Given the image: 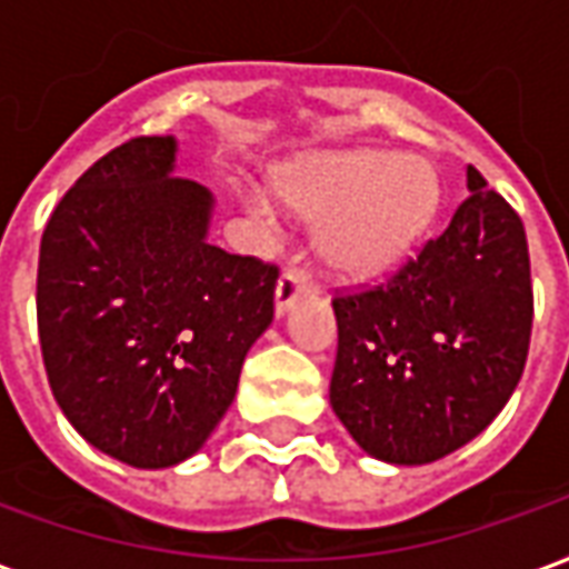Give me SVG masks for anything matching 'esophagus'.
Masks as SVG:
<instances>
[{
  "mask_svg": "<svg viewBox=\"0 0 569 569\" xmlns=\"http://www.w3.org/2000/svg\"><path fill=\"white\" fill-rule=\"evenodd\" d=\"M312 290V281L302 269H284L279 279V288H276V315H284L297 302V297L309 293Z\"/></svg>",
  "mask_w": 569,
  "mask_h": 569,
  "instance_id": "obj_1",
  "label": "esophagus"
}]
</instances>
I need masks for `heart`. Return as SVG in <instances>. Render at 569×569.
<instances>
[{"mask_svg": "<svg viewBox=\"0 0 569 569\" xmlns=\"http://www.w3.org/2000/svg\"><path fill=\"white\" fill-rule=\"evenodd\" d=\"M281 197L302 218L325 221L318 251L327 267L346 279H372L427 233L439 209V178L421 157L342 151L284 178Z\"/></svg>", "mask_w": 569, "mask_h": 569, "instance_id": "b5f03b06", "label": "heart"}]
</instances>
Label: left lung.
I'll return each mask as SVG.
<instances>
[{"label":"left lung","mask_w":569,"mask_h":569,"mask_svg":"<svg viewBox=\"0 0 569 569\" xmlns=\"http://www.w3.org/2000/svg\"><path fill=\"white\" fill-rule=\"evenodd\" d=\"M446 233L385 284L336 293L330 406L360 449L430 463L491 425L525 372L533 288L525 223L467 166Z\"/></svg>","instance_id":"left-lung-1"}]
</instances>
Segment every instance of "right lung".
Instances as JSON below:
<instances>
[{
  "instance_id": "obj_1",
  "label": "right lung",
  "mask_w": 569,
  "mask_h": 569,
  "mask_svg": "<svg viewBox=\"0 0 569 569\" xmlns=\"http://www.w3.org/2000/svg\"><path fill=\"white\" fill-rule=\"evenodd\" d=\"M172 136L99 157L60 199L39 251V342L53 400L111 458H190L230 409L272 325L279 267L209 242L214 199L172 176Z\"/></svg>"
}]
</instances>
